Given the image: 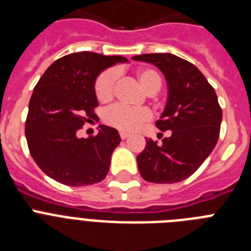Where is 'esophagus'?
<instances>
[{
  "instance_id": "34e87169",
  "label": "esophagus",
  "mask_w": 251,
  "mask_h": 251,
  "mask_svg": "<svg viewBox=\"0 0 251 251\" xmlns=\"http://www.w3.org/2000/svg\"><path fill=\"white\" fill-rule=\"evenodd\" d=\"M119 134H121L122 139H127L128 137H129V133L124 132V130H121V132H119Z\"/></svg>"
}]
</instances>
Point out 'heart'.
Instances as JSON below:
<instances>
[{
  "mask_svg": "<svg viewBox=\"0 0 251 251\" xmlns=\"http://www.w3.org/2000/svg\"><path fill=\"white\" fill-rule=\"evenodd\" d=\"M118 73L114 69H109L101 73L95 81V95L100 101H108L114 94L115 80ZM139 84L148 94L158 92L162 85V79L156 70L150 68H142L137 72ZM151 118L150 110L146 108H129L123 104H115L105 110L104 119L108 124L122 130H134L143 122Z\"/></svg>",
  "mask_w": 251,
  "mask_h": 251,
  "instance_id": "obj_1",
  "label": "heart"
}]
</instances>
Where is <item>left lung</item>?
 I'll return each mask as SVG.
<instances>
[{
    "instance_id": "1",
    "label": "left lung",
    "mask_w": 251,
    "mask_h": 251,
    "mask_svg": "<svg viewBox=\"0 0 251 251\" xmlns=\"http://www.w3.org/2000/svg\"><path fill=\"white\" fill-rule=\"evenodd\" d=\"M133 60L157 66L167 83V101L156 126L171 130L158 146L146 141L137 156L141 176L153 183H175L195 174L215 148L223 110L202 73L174 54H143Z\"/></svg>"
}]
</instances>
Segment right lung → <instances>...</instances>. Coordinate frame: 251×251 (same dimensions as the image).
I'll return each mask as SVG.
<instances>
[{"mask_svg":"<svg viewBox=\"0 0 251 251\" xmlns=\"http://www.w3.org/2000/svg\"><path fill=\"white\" fill-rule=\"evenodd\" d=\"M127 57L81 51L51 64L35 86L28 104L25 134L31 156L57 182L86 186L105 178L110 157L121 143L118 130L99 126L95 137L79 138L77 130L97 118L95 81L101 72Z\"/></svg>","mask_w":251,"mask_h":251,"instance_id":"right-lung-1","label":"right lung"}]
</instances>
